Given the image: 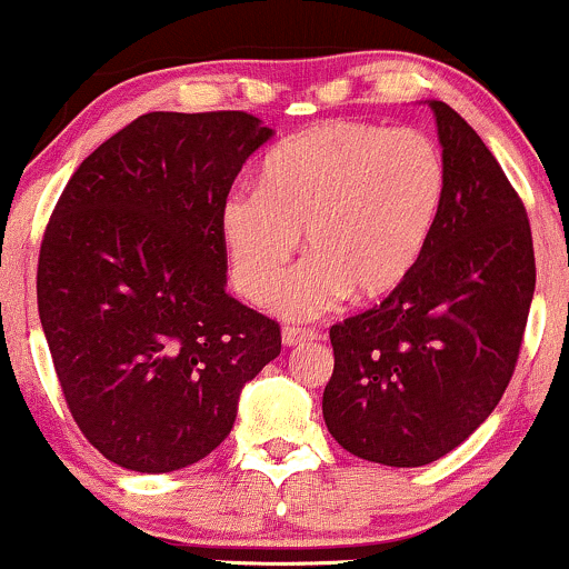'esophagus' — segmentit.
<instances>
[{"instance_id": "1", "label": "esophagus", "mask_w": 569, "mask_h": 569, "mask_svg": "<svg viewBox=\"0 0 569 569\" xmlns=\"http://www.w3.org/2000/svg\"><path fill=\"white\" fill-rule=\"evenodd\" d=\"M319 333L315 328H298V325H290V328L282 330V341L284 347H298V343L315 341Z\"/></svg>"}]
</instances>
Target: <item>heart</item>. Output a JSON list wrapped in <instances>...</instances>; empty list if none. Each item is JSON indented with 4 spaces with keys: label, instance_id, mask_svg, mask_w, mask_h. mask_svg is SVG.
<instances>
[{
    "label": "heart",
    "instance_id": "b5f03b06",
    "mask_svg": "<svg viewBox=\"0 0 569 569\" xmlns=\"http://www.w3.org/2000/svg\"><path fill=\"white\" fill-rule=\"evenodd\" d=\"M443 201L446 161L427 133L325 120L268 152L260 190L222 201L233 284L290 319L325 315L349 292L379 301L417 268ZM301 232L310 258L280 283Z\"/></svg>",
    "mask_w": 569,
    "mask_h": 569
}]
</instances>
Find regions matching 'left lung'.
<instances>
[{
    "label": "left lung",
    "mask_w": 569,
    "mask_h": 569,
    "mask_svg": "<svg viewBox=\"0 0 569 569\" xmlns=\"http://www.w3.org/2000/svg\"><path fill=\"white\" fill-rule=\"evenodd\" d=\"M430 107L446 161L438 226L403 284L330 328L322 395L330 436L389 468L436 462L495 411L535 292L525 201L468 120Z\"/></svg>",
    "instance_id": "8db88e82"
}]
</instances>
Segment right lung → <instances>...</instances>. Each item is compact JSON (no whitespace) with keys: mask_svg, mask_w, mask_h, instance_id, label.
<instances>
[{"mask_svg":"<svg viewBox=\"0 0 569 569\" xmlns=\"http://www.w3.org/2000/svg\"><path fill=\"white\" fill-rule=\"evenodd\" d=\"M271 129L241 110L147 112L78 166L44 228L37 306L69 413L137 473L188 468L231 432L277 319L226 290L220 209Z\"/></svg>","mask_w":569,"mask_h":569,"instance_id":"right-lung-1","label":"right lung"}]
</instances>
